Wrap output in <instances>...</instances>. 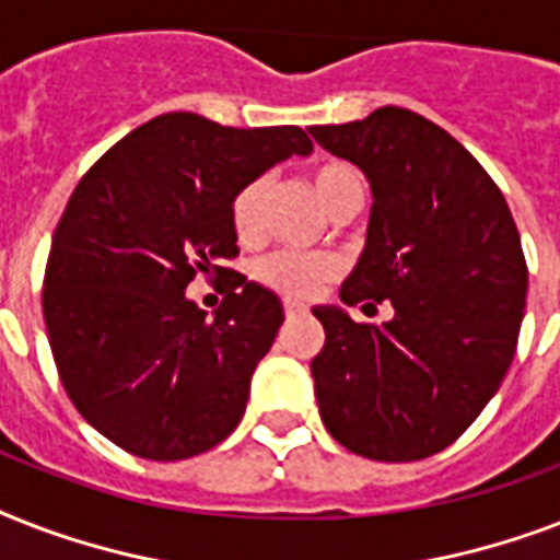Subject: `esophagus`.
Listing matches in <instances>:
<instances>
[{
	"mask_svg": "<svg viewBox=\"0 0 560 560\" xmlns=\"http://www.w3.org/2000/svg\"><path fill=\"white\" fill-rule=\"evenodd\" d=\"M284 314L288 316H299V314H305V305H299V302H284Z\"/></svg>",
	"mask_w": 560,
	"mask_h": 560,
	"instance_id": "esophagus-1",
	"label": "esophagus"
}]
</instances>
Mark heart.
Returning a JSON list of instances; mask_svg holds the SVG:
<instances>
[{
	"label": "heart",
	"mask_w": 560,
	"mask_h": 560,
	"mask_svg": "<svg viewBox=\"0 0 560 560\" xmlns=\"http://www.w3.org/2000/svg\"><path fill=\"white\" fill-rule=\"evenodd\" d=\"M311 188H314L316 200L323 202L331 214L342 209L349 200L360 197L358 174L349 165H342V162H325V165L311 171ZM264 197H267V179L264 177L246 183L235 194L229 218H232V226H235L241 237L255 235ZM334 276H337V261H334L331 255L272 253L255 264V279L261 281L264 288L293 299L314 296L316 290L323 288L325 281H331Z\"/></svg>",
	"instance_id": "b5f03b06"
}]
</instances>
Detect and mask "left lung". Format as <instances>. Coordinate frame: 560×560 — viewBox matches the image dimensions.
I'll return each mask as SVG.
<instances>
[{"label": "left lung", "mask_w": 560, "mask_h": 560, "mask_svg": "<svg viewBox=\"0 0 560 560\" xmlns=\"http://www.w3.org/2000/svg\"><path fill=\"white\" fill-rule=\"evenodd\" d=\"M311 136L372 188L342 305H392L383 325L314 307L325 328L311 360L319 416L358 456L424 459L474 424L512 366L529 284L521 235L486 168L412 109L381 107Z\"/></svg>", "instance_id": "1"}]
</instances>
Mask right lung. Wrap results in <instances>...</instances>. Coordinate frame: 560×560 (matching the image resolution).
Returning <instances> with one entry per match:
<instances>
[{
	"label": "right lung",
	"instance_id": "obj_1",
	"mask_svg": "<svg viewBox=\"0 0 560 560\" xmlns=\"http://www.w3.org/2000/svg\"><path fill=\"white\" fill-rule=\"evenodd\" d=\"M311 151L302 127L165 113L78 183L51 237L43 316L66 395L109 442L142 459H188L244 418L284 307L220 267L237 255L229 209L246 183ZM197 271L230 276L211 317L185 296Z\"/></svg>",
	"mask_w": 560,
	"mask_h": 560
}]
</instances>
